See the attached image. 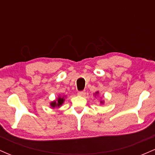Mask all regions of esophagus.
<instances>
[{"label": "esophagus", "instance_id": "obj_1", "mask_svg": "<svg viewBox=\"0 0 155 155\" xmlns=\"http://www.w3.org/2000/svg\"><path fill=\"white\" fill-rule=\"evenodd\" d=\"M85 94H86V92H85V91H79V92H78V95L84 96Z\"/></svg>", "mask_w": 155, "mask_h": 155}]
</instances>
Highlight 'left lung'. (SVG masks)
<instances>
[{
	"mask_svg": "<svg viewBox=\"0 0 155 155\" xmlns=\"http://www.w3.org/2000/svg\"><path fill=\"white\" fill-rule=\"evenodd\" d=\"M97 94H98V92H95V95H97ZM101 104H103V103H104V102H103V101H101Z\"/></svg>",
	"mask_w": 155,
	"mask_h": 155,
	"instance_id": "left-lung-1",
	"label": "left lung"
}]
</instances>
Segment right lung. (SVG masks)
<instances>
[{
  "mask_svg": "<svg viewBox=\"0 0 155 155\" xmlns=\"http://www.w3.org/2000/svg\"><path fill=\"white\" fill-rule=\"evenodd\" d=\"M64 101H65V98H64V97H60V96H59V97H58V100L52 101V102L51 103L50 106L52 108L60 107V106H62V104H63Z\"/></svg>",
  "mask_w": 155,
  "mask_h": 155,
  "instance_id": "obj_1",
  "label": "right lung"
}]
</instances>
